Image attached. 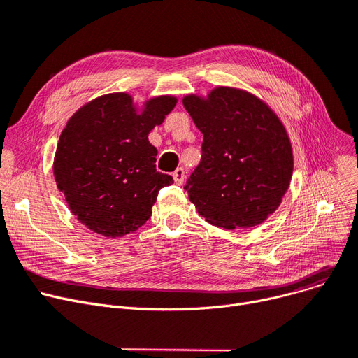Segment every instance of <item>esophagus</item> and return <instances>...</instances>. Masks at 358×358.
Masks as SVG:
<instances>
[{"mask_svg": "<svg viewBox=\"0 0 358 358\" xmlns=\"http://www.w3.org/2000/svg\"><path fill=\"white\" fill-rule=\"evenodd\" d=\"M173 177H174L176 182L181 185L184 182V180H185V171H184V168H177L174 173H173Z\"/></svg>", "mask_w": 358, "mask_h": 358, "instance_id": "1", "label": "esophagus"}]
</instances>
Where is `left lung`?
Listing matches in <instances>:
<instances>
[{
    "mask_svg": "<svg viewBox=\"0 0 358 358\" xmlns=\"http://www.w3.org/2000/svg\"><path fill=\"white\" fill-rule=\"evenodd\" d=\"M182 103L203 134L201 159L184 185L199 215L227 229L262 224L281 205L292 176L281 121L266 103L231 87Z\"/></svg>",
    "mask_w": 358,
    "mask_h": 358,
    "instance_id": "obj_1",
    "label": "left lung"
}]
</instances>
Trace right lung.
<instances>
[{"label": "right lung", "instance_id": "add662e5", "mask_svg": "<svg viewBox=\"0 0 358 358\" xmlns=\"http://www.w3.org/2000/svg\"><path fill=\"white\" fill-rule=\"evenodd\" d=\"M176 98L150 99L137 115L126 93L89 102L59 136L54 176L58 190L82 224L105 237H122L152 215L161 189L174 182L157 171L148 134L164 122Z\"/></svg>", "mask_w": 358, "mask_h": 358}]
</instances>
